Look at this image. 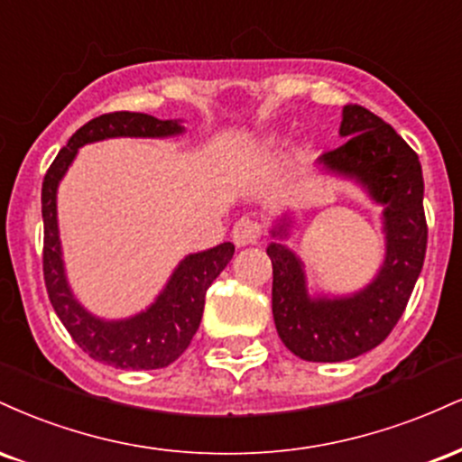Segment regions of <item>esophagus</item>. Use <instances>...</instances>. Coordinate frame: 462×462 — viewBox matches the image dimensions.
Returning <instances> with one entry per match:
<instances>
[{
	"mask_svg": "<svg viewBox=\"0 0 462 462\" xmlns=\"http://www.w3.org/2000/svg\"><path fill=\"white\" fill-rule=\"evenodd\" d=\"M258 238H261V226L254 219H249V217L238 219L235 227H232V241H235L236 247L256 245Z\"/></svg>",
	"mask_w": 462,
	"mask_h": 462,
	"instance_id": "1",
	"label": "esophagus"
}]
</instances>
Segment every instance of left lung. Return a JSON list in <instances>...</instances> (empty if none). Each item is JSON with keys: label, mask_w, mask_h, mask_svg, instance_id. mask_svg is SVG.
Masks as SVG:
<instances>
[{"label": "left lung", "mask_w": 462, "mask_h": 462, "mask_svg": "<svg viewBox=\"0 0 462 462\" xmlns=\"http://www.w3.org/2000/svg\"><path fill=\"white\" fill-rule=\"evenodd\" d=\"M341 147L317 161L321 173L358 184L383 206L384 258L371 282L347 295L310 293L301 258L286 245L295 219L284 210L273 221L267 256L273 267L275 330L295 356L343 363L389 337L404 312L426 258L423 176L419 156L397 132L363 106L343 108Z\"/></svg>", "instance_id": "8db88e82"}]
</instances>
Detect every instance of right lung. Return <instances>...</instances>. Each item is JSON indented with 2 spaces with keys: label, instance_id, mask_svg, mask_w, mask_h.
<instances>
[{
  "label": "right lung",
  "instance_id": "add662e5",
  "mask_svg": "<svg viewBox=\"0 0 462 462\" xmlns=\"http://www.w3.org/2000/svg\"><path fill=\"white\" fill-rule=\"evenodd\" d=\"M184 134L182 119H156L143 113H110L84 124L58 152L43 180V273L58 319L93 360L119 369H161L171 365L198 332L206 291L235 256L232 243L184 256L145 310L124 319H104L73 295L62 261L58 230V187L79 147L106 139H169Z\"/></svg>",
  "mask_w": 462,
  "mask_h": 462
}]
</instances>
